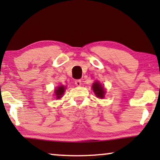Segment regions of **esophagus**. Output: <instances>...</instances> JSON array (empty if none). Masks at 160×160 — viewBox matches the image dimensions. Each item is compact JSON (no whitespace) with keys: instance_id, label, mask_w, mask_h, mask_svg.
I'll list each match as a JSON object with an SVG mask.
<instances>
[{"instance_id":"obj_1","label":"esophagus","mask_w":160,"mask_h":160,"mask_svg":"<svg viewBox=\"0 0 160 160\" xmlns=\"http://www.w3.org/2000/svg\"><path fill=\"white\" fill-rule=\"evenodd\" d=\"M75 84L78 87L81 86V85H82V81H81L80 79H76L75 81Z\"/></svg>"}]
</instances>
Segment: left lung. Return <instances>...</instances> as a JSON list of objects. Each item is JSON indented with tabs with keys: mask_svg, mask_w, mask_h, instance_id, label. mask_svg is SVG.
I'll list each match as a JSON object with an SVG mask.
<instances>
[{
	"mask_svg": "<svg viewBox=\"0 0 160 160\" xmlns=\"http://www.w3.org/2000/svg\"><path fill=\"white\" fill-rule=\"evenodd\" d=\"M92 89L97 97L100 98H104V94H105L104 88L103 87H102V85L100 84L99 82H96L94 83L92 85Z\"/></svg>",
	"mask_w": 160,
	"mask_h": 160,
	"instance_id": "left-lung-1",
	"label": "left lung"
}]
</instances>
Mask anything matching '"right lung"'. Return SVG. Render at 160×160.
<instances>
[{
  "mask_svg": "<svg viewBox=\"0 0 160 160\" xmlns=\"http://www.w3.org/2000/svg\"><path fill=\"white\" fill-rule=\"evenodd\" d=\"M65 89V88L64 87V86H60L55 89V95L58 99H60V98L62 97L63 94H64Z\"/></svg>",
  "mask_w": 160,
  "mask_h": 160,
  "instance_id": "add662e5",
  "label": "right lung"
}]
</instances>
